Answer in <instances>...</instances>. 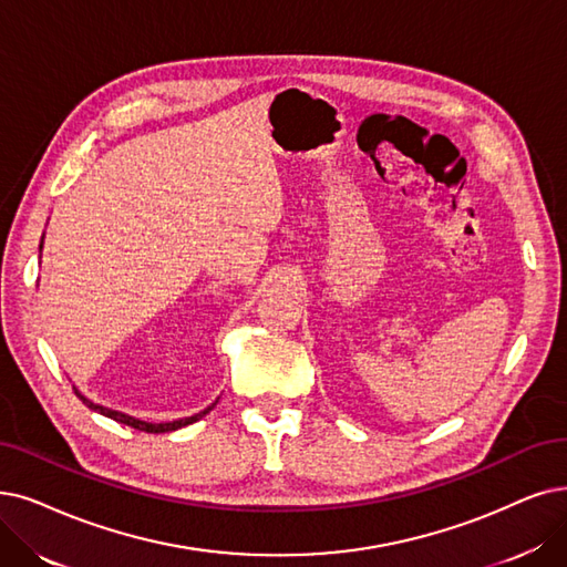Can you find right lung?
<instances>
[{
    "label": "right lung",
    "instance_id": "right-lung-1",
    "mask_svg": "<svg viewBox=\"0 0 567 567\" xmlns=\"http://www.w3.org/2000/svg\"><path fill=\"white\" fill-rule=\"evenodd\" d=\"M74 393H76V398H81V400H83V404H85V406H90V410H95V412H100V414H104V416H109V419H113V421H118V423H125V425H130V427H134V430H144V433H172V430H178V427H184V425H190V423L199 421L202 416L209 414V412L214 410V404H212V406H207L205 412H199V414L188 416V419H178V421H169V423H146V421L134 419V416H127V414H123V412L109 410V406H102V404L90 402V400H87V398H83L76 389H74Z\"/></svg>",
    "mask_w": 567,
    "mask_h": 567
}]
</instances>
